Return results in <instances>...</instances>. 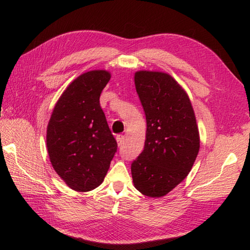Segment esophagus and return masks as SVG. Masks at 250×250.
I'll use <instances>...</instances> for the list:
<instances>
[{"instance_id":"1","label":"esophagus","mask_w":250,"mask_h":250,"mask_svg":"<svg viewBox=\"0 0 250 250\" xmlns=\"http://www.w3.org/2000/svg\"><path fill=\"white\" fill-rule=\"evenodd\" d=\"M117 142H118V145H122V143H124V135H121V134H119V135H117Z\"/></svg>"}]
</instances>
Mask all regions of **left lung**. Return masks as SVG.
Segmentation results:
<instances>
[{
	"label": "left lung",
	"instance_id": "8db88e82",
	"mask_svg": "<svg viewBox=\"0 0 250 250\" xmlns=\"http://www.w3.org/2000/svg\"><path fill=\"white\" fill-rule=\"evenodd\" d=\"M134 84L146 117L144 149L131 164L134 187L144 196H166L189 171L200 148L187 93L163 72L138 71Z\"/></svg>",
	"mask_w": 250,
	"mask_h": 250
}]
</instances>
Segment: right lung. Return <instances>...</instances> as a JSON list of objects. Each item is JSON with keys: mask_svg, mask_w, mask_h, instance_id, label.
<instances>
[{"mask_svg": "<svg viewBox=\"0 0 250 250\" xmlns=\"http://www.w3.org/2000/svg\"><path fill=\"white\" fill-rule=\"evenodd\" d=\"M110 80L104 70L89 71L67 86L57 102L47 128L52 167L75 191L97 188L109 169L117 142L99 97Z\"/></svg>", "mask_w": 250, "mask_h": 250, "instance_id": "1", "label": "right lung"}]
</instances>
